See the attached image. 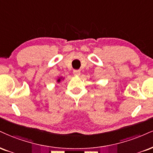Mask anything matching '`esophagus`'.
Here are the masks:
<instances>
[{
  "label": "esophagus",
  "instance_id": "obj_1",
  "mask_svg": "<svg viewBox=\"0 0 153 153\" xmlns=\"http://www.w3.org/2000/svg\"><path fill=\"white\" fill-rule=\"evenodd\" d=\"M73 74H74L75 76H80V70H74V71H73Z\"/></svg>",
  "mask_w": 153,
  "mask_h": 153
}]
</instances>
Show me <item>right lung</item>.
I'll return each mask as SVG.
<instances>
[{"label":"right lung","instance_id":"obj_1","mask_svg":"<svg viewBox=\"0 0 153 153\" xmlns=\"http://www.w3.org/2000/svg\"><path fill=\"white\" fill-rule=\"evenodd\" d=\"M57 82H60V78L58 79V80H57Z\"/></svg>","mask_w":153,"mask_h":153}]
</instances>
